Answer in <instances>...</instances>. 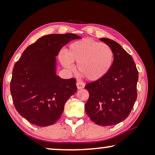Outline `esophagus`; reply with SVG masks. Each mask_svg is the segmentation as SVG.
Instances as JSON below:
<instances>
[{"label": "esophagus", "instance_id": "obj_1", "mask_svg": "<svg viewBox=\"0 0 155 155\" xmlns=\"http://www.w3.org/2000/svg\"><path fill=\"white\" fill-rule=\"evenodd\" d=\"M76 85H77L78 90H81V89H83L84 87V84L81 81H78L77 83H76Z\"/></svg>", "mask_w": 155, "mask_h": 155}]
</instances>
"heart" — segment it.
Here are the masks:
<instances>
[{
    "label": "heart",
    "mask_w": 155,
    "mask_h": 155,
    "mask_svg": "<svg viewBox=\"0 0 155 155\" xmlns=\"http://www.w3.org/2000/svg\"><path fill=\"white\" fill-rule=\"evenodd\" d=\"M59 59L69 71L78 63V72L90 81L104 78L111 71L114 62V53L108 44L86 38L71 44L65 54H60Z\"/></svg>",
    "instance_id": "b5f03b06"
}]
</instances>
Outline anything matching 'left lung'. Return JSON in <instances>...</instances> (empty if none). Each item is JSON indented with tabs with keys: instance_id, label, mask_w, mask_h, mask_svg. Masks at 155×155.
Instances as JSON below:
<instances>
[{
	"instance_id": "left-lung-1",
	"label": "left lung",
	"mask_w": 155,
	"mask_h": 155,
	"mask_svg": "<svg viewBox=\"0 0 155 155\" xmlns=\"http://www.w3.org/2000/svg\"><path fill=\"white\" fill-rule=\"evenodd\" d=\"M114 53V62L109 73L102 79L87 83L90 97L85 111L99 126H113L128 117L137 99L138 71L133 58L114 40L101 38Z\"/></svg>"
}]
</instances>
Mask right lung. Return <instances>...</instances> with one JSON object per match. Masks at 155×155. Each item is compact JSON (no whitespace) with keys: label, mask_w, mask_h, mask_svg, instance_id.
<instances>
[{"label":"right lung","mask_w":155,"mask_h":155,"mask_svg":"<svg viewBox=\"0 0 155 155\" xmlns=\"http://www.w3.org/2000/svg\"><path fill=\"white\" fill-rule=\"evenodd\" d=\"M81 39L75 34H53L39 38L24 51L12 70L10 92L15 107L25 119L46 127L62 115L69 97L77 92L75 78L56 75V58L63 46Z\"/></svg>","instance_id":"obj_1"}]
</instances>
